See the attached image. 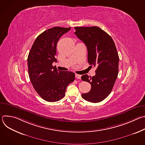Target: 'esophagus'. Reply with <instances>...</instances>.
<instances>
[{
    "label": "esophagus",
    "instance_id": "obj_1",
    "mask_svg": "<svg viewBox=\"0 0 145 145\" xmlns=\"http://www.w3.org/2000/svg\"><path fill=\"white\" fill-rule=\"evenodd\" d=\"M75 76H76V78H77V79H80L81 78V76L80 75V74H75Z\"/></svg>",
    "mask_w": 145,
    "mask_h": 145
}]
</instances>
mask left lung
<instances>
[{
	"label": "left lung",
	"mask_w": 145,
	"mask_h": 145,
	"mask_svg": "<svg viewBox=\"0 0 145 145\" xmlns=\"http://www.w3.org/2000/svg\"><path fill=\"white\" fill-rule=\"evenodd\" d=\"M76 35L88 50V61L97 67L94 76L82 75L81 80L91 84V89L82 97L91 103L105 100L111 93L117 78L119 58L111 37L97 26L75 27Z\"/></svg>",
	"instance_id": "8db88e82"
}]
</instances>
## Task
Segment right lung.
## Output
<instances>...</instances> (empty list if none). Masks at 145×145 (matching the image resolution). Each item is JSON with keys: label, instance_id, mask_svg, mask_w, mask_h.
<instances>
[{"label": "right lung", "instance_id": "add662e5", "mask_svg": "<svg viewBox=\"0 0 145 145\" xmlns=\"http://www.w3.org/2000/svg\"><path fill=\"white\" fill-rule=\"evenodd\" d=\"M71 27H54L39 34L27 58L29 78L37 93L49 102L57 101L65 95L67 86L75 78L72 72L60 71L52 65L57 62L56 46L59 38Z\"/></svg>", "mask_w": 145, "mask_h": 145}]
</instances>
